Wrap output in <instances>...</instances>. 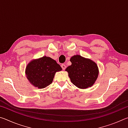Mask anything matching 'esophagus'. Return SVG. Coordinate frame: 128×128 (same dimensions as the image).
<instances>
[{
    "mask_svg": "<svg viewBox=\"0 0 128 128\" xmlns=\"http://www.w3.org/2000/svg\"><path fill=\"white\" fill-rule=\"evenodd\" d=\"M62 66V69H63V70H65V69L66 68V65L65 64H62V66Z\"/></svg>",
    "mask_w": 128,
    "mask_h": 128,
    "instance_id": "1",
    "label": "esophagus"
}]
</instances>
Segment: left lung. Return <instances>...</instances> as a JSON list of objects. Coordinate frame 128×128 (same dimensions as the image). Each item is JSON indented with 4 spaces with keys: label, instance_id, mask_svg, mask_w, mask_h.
Listing matches in <instances>:
<instances>
[{
    "label": "left lung",
    "instance_id": "1",
    "mask_svg": "<svg viewBox=\"0 0 128 128\" xmlns=\"http://www.w3.org/2000/svg\"><path fill=\"white\" fill-rule=\"evenodd\" d=\"M70 61L72 64L67 67L66 71L68 73L73 85L81 89L92 87L99 74V69L96 62L79 55L73 56Z\"/></svg>",
    "mask_w": 128,
    "mask_h": 128
}]
</instances>
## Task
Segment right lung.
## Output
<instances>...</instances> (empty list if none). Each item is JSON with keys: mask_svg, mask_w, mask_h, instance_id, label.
Returning <instances> with one entry per match:
<instances>
[{"mask_svg": "<svg viewBox=\"0 0 128 128\" xmlns=\"http://www.w3.org/2000/svg\"><path fill=\"white\" fill-rule=\"evenodd\" d=\"M62 70L61 66L55 60L44 56L31 60L26 67L25 74L32 85L43 88L52 82L56 72Z\"/></svg>", "mask_w": 128, "mask_h": 128, "instance_id": "obj_1", "label": "right lung"}]
</instances>
